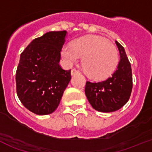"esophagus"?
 I'll return each mask as SVG.
<instances>
[{"label": "esophagus", "instance_id": "1", "mask_svg": "<svg viewBox=\"0 0 152 152\" xmlns=\"http://www.w3.org/2000/svg\"><path fill=\"white\" fill-rule=\"evenodd\" d=\"M78 73H79V71H78L76 69H75V68L72 69V70H71V74L72 75H76Z\"/></svg>", "mask_w": 152, "mask_h": 152}]
</instances>
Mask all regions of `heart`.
<instances>
[{
	"label": "heart",
	"instance_id": "heart-1",
	"mask_svg": "<svg viewBox=\"0 0 152 152\" xmlns=\"http://www.w3.org/2000/svg\"><path fill=\"white\" fill-rule=\"evenodd\" d=\"M61 55L68 65H73L83 57L82 65L90 78L104 79L116 69L119 61L118 51L113 44L98 35L80 37L73 45H65Z\"/></svg>",
	"mask_w": 152,
	"mask_h": 152
}]
</instances>
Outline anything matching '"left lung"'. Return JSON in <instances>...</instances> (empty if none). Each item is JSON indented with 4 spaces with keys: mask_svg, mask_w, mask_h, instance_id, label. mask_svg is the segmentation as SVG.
<instances>
[{
    "mask_svg": "<svg viewBox=\"0 0 152 152\" xmlns=\"http://www.w3.org/2000/svg\"><path fill=\"white\" fill-rule=\"evenodd\" d=\"M120 59L116 70L106 80L98 83L87 81L85 93L92 107L98 111L113 112L119 110L129 99L132 88L131 65L124 48L115 42Z\"/></svg>",
    "mask_w": 152,
    "mask_h": 152,
    "instance_id": "1",
    "label": "left lung"
}]
</instances>
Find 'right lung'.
Returning <instances> with one entry per match:
<instances>
[{
    "label": "right lung",
    "instance_id": "obj_1",
    "mask_svg": "<svg viewBox=\"0 0 152 152\" xmlns=\"http://www.w3.org/2000/svg\"><path fill=\"white\" fill-rule=\"evenodd\" d=\"M66 31L49 32L34 39L20 54L16 93L28 110L47 115L57 109L71 79L59 64Z\"/></svg>",
    "mask_w": 152,
    "mask_h": 152
}]
</instances>
